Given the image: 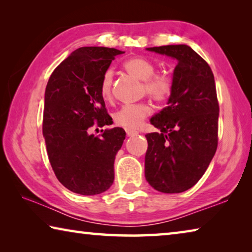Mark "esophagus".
I'll use <instances>...</instances> for the list:
<instances>
[{
	"label": "esophagus",
	"mask_w": 252,
	"mask_h": 252,
	"mask_svg": "<svg viewBox=\"0 0 252 252\" xmlns=\"http://www.w3.org/2000/svg\"><path fill=\"white\" fill-rule=\"evenodd\" d=\"M126 133L127 136H132L134 134H138V132L134 131V130H131V129H126Z\"/></svg>",
	"instance_id": "esophagus-1"
}]
</instances>
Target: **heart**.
I'll return each instance as SVG.
<instances>
[{
  "label": "heart",
  "instance_id": "b5f03b06",
  "mask_svg": "<svg viewBox=\"0 0 252 252\" xmlns=\"http://www.w3.org/2000/svg\"><path fill=\"white\" fill-rule=\"evenodd\" d=\"M130 75L143 81V93H147L155 101L163 102L171 96L174 89L173 76L168 72H156V64L143 57H133L126 60L123 64ZM112 72L105 71L100 83V94L102 99H112ZM152 113V106L148 102L125 105L114 114L117 126L126 129H138L143 121Z\"/></svg>",
  "mask_w": 252,
  "mask_h": 252
}]
</instances>
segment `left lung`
I'll list each match as a JSON object with an SVG mask.
<instances>
[{
    "mask_svg": "<svg viewBox=\"0 0 252 252\" xmlns=\"http://www.w3.org/2000/svg\"><path fill=\"white\" fill-rule=\"evenodd\" d=\"M178 60L168 106L151 119L144 174L152 188L180 193L206 172L218 147L219 103L208 63L186 44L149 48Z\"/></svg>",
    "mask_w": 252,
    "mask_h": 252,
    "instance_id": "obj_1",
    "label": "left lung"
}]
</instances>
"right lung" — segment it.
Masks as SVG:
<instances>
[{
    "label": "right lung",
    "mask_w": 252,
    "mask_h": 252,
    "mask_svg": "<svg viewBox=\"0 0 252 252\" xmlns=\"http://www.w3.org/2000/svg\"><path fill=\"white\" fill-rule=\"evenodd\" d=\"M122 51L83 46L60 63L46 84L43 136L49 161L58 180L72 192H104L114 180V159L126 139L112 125L100 94L102 75Z\"/></svg>",
    "instance_id": "right-lung-1"
}]
</instances>
